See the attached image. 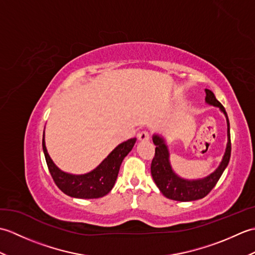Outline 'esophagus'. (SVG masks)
I'll return each mask as SVG.
<instances>
[{
  "mask_svg": "<svg viewBox=\"0 0 255 255\" xmlns=\"http://www.w3.org/2000/svg\"><path fill=\"white\" fill-rule=\"evenodd\" d=\"M138 139L139 141H149L150 139V133L148 131H141L138 133Z\"/></svg>",
  "mask_w": 255,
  "mask_h": 255,
  "instance_id": "obj_1",
  "label": "esophagus"
}]
</instances>
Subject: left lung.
I'll return each mask as SVG.
<instances>
[{
	"mask_svg": "<svg viewBox=\"0 0 255 255\" xmlns=\"http://www.w3.org/2000/svg\"><path fill=\"white\" fill-rule=\"evenodd\" d=\"M206 102L210 105L218 106L221 111L225 113L227 117V124H228V144H227L226 153L224 159L221 161L218 169L207 177L203 180L196 181H186L178 177L174 172L169 162V151H167L164 140L159 136H153V143L155 144V153L151 162V175L156 186L159 187L161 193L166 198L177 200V202H192L204 198L210 193L211 189L215 187L219 181L220 176L223 175L225 169L229 163L231 155V140H230V126L225 107L221 103L217 101L215 94L209 90H205Z\"/></svg>",
	"mask_w": 255,
	"mask_h": 255,
	"instance_id": "left-lung-1",
	"label": "left lung"
}]
</instances>
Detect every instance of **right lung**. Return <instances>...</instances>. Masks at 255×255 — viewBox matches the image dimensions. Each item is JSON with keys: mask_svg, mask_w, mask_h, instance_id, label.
<instances>
[{"mask_svg": "<svg viewBox=\"0 0 255 255\" xmlns=\"http://www.w3.org/2000/svg\"><path fill=\"white\" fill-rule=\"evenodd\" d=\"M136 143V138L127 140L114 149L107 158L95 170L84 175H72L60 171L47 152L45 139L42 138V149L51 177L59 189L75 198H100L112 191L125 156L130 152Z\"/></svg>", "mask_w": 255, "mask_h": 255, "instance_id": "add662e5", "label": "right lung"}]
</instances>
